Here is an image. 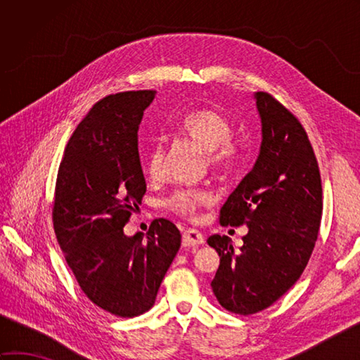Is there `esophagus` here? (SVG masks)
Instances as JSON below:
<instances>
[{
    "label": "esophagus",
    "mask_w": 360,
    "mask_h": 360,
    "mask_svg": "<svg viewBox=\"0 0 360 360\" xmlns=\"http://www.w3.org/2000/svg\"><path fill=\"white\" fill-rule=\"evenodd\" d=\"M201 244H204V235L195 229H188L182 235V246L184 248H198Z\"/></svg>",
    "instance_id": "esophagus-1"
}]
</instances>
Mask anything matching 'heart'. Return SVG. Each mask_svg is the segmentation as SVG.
I'll return each mask as SVG.
<instances>
[{"label":"heart","mask_w":360,"mask_h":360,"mask_svg":"<svg viewBox=\"0 0 360 360\" xmlns=\"http://www.w3.org/2000/svg\"><path fill=\"white\" fill-rule=\"evenodd\" d=\"M178 131L198 150L205 153V162L213 170L223 172L235 167L240 160V151L233 143L227 142L231 125L227 119L212 108H198L187 112L178 122ZM164 153L159 145L151 147L145 156V170L151 178H159L162 170ZM212 202V196L205 190H179L167 201V207L182 217L193 218L202 207Z\"/></svg>","instance_id":"b5f03b06"}]
</instances>
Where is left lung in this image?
<instances>
[{
  "label": "left lung",
  "mask_w": 360,
  "mask_h": 360,
  "mask_svg": "<svg viewBox=\"0 0 360 360\" xmlns=\"http://www.w3.org/2000/svg\"><path fill=\"white\" fill-rule=\"evenodd\" d=\"M262 143L252 170L219 213L223 226H246L240 252L226 235L209 236L219 255L210 286L227 311L269 308L307 267L322 218L317 159L300 122L266 93H255Z\"/></svg>",
  "instance_id": "8db88e82"
}]
</instances>
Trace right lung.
Listing matches in <instances>:
<instances>
[{
	"instance_id": "1",
	"label": "right lung",
	"mask_w": 360,
	"mask_h": 360,
	"mask_svg": "<svg viewBox=\"0 0 360 360\" xmlns=\"http://www.w3.org/2000/svg\"><path fill=\"white\" fill-rule=\"evenodd\" d=\"M155 91H128L97 102L75 128L58 168L52 219L60 248L83 292L117 317L155 304L181 248L172 221L151 223L145 240L124 227L147 192L139 125Z\"/></svg>"
}]
</instances>
